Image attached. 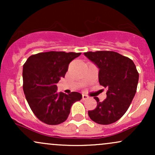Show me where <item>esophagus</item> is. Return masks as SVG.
<instances>
[{
  "instance_id": "1",
  "label": "esophagus",
  "mask_w": 155,
  "mask_h": 155,
  "mask_svg": "<svg viewBox=\"0 0 155 155\" xmlns=\"http://www.w3.org/2000/svg\"><path fill=\"white\" fill-rule=\"evenodd\" d=\"M88 98H89L88 95L83 94V95H82V99H83V100H87V99H88Z\"/></svg>"
}]
</instances>
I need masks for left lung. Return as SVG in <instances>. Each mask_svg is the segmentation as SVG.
Listing matches in <instances>:
<instances>
[{"instance_id":"left-lung-1","label":"left lung","mask_w":155,"mask_h":155,"mask_svg":"<svg viewBox=\"0 0 155 155\" xmlns=\"http://www.w3.org/2000/svg\"><path fill=\"white\" fill-rule=\"evenodd\" d=\"M84 54L98 68L99 83L108 89L103 102L94 97L97 107L88 111L89 117L97 124L114 123L127 111L136 95L139 77L136 65L132 60L115 51H88Z\"/></svg>"}]
</instances>
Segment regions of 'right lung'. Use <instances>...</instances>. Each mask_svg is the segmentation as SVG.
Here are the masks:
<instances>
[{"mask_svg":"<svg viewBox=\"0 0 155 155\" xmlns=\"http://www.w3.org/2000/svg\"><path fill=\"white\" fill-rule=\"evenodd\" d=\"M81 53L47 51L31 55L23 65V91L38 120L55 125L67 120L72 105L82 95L57 91V83L65 77L68 65Z\"/></svg>","mask_w":155,"mask_h":155,"instance_id":"right-lung-1","label":"right lung"}]
</instances>
